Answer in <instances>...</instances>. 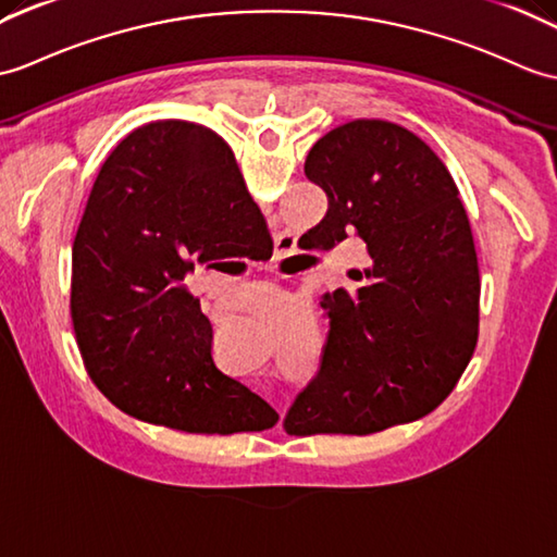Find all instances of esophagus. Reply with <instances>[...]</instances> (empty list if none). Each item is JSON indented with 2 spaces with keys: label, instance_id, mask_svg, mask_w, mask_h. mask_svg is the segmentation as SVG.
Segmentation results:
<instances>
[{
  "label": "esophagus",
  "instance_id": "esophagus-1",
  "mask_svg": "<svg viewBox=\"0 0 557 557\" xmlns=\"http://www.w3.org/2000/svg\"><path fill=\"white\" fill-rule=\"evenodd\" d=\"M292 249H294V239H292V237H287V235H282V237L277 239V253H280V258L289 256V253H292Z\"/></svg>",
  "mask_w": 557,
  "mask_h": 557
}]
</instances>
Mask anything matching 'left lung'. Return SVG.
I'll return each instance as SVG.
<instances>
[{
  "mask_svg": "<svg viewBox=\"0 0 557 557\" xmlns=\"http://www.w3.org/2000/svg\"><path fill=\"white\" fill-rule=\"evenodd\" d=\"M306 177L327 194L313 249L366 242L356 292L322 296V363L287 434H372L432 412L454 392L480 334V268L468 213L442 159L406 127L358 119L320 137Z\"/></svg>",
  "mask_w": 557,
  "mask_h": 557,
  "instance_id": "obj_1",
  "label": "left lung"
}]
</instances>
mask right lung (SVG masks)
Masks as SVG:
<instances>
[{
  "label": "right lung",
  "mask_w": 557,
  "mask_h": 557,
  "mask_svg": "<svg viewBox=\"0 0 557 557\" xmlns=\"http://www.w3.org/2000/svg\"><path fill=\"white\" fill-rule=\"evenodd\" d=\"M244 256L268 261L273 239L223 137L157 121L109 153L75 232L71 318L87 374L115 408L189 434L277 422L215 368L211 322L185 284L197 265Z\"/></svg>",
  "instance_id": "add662e5"
}]
</instances>
